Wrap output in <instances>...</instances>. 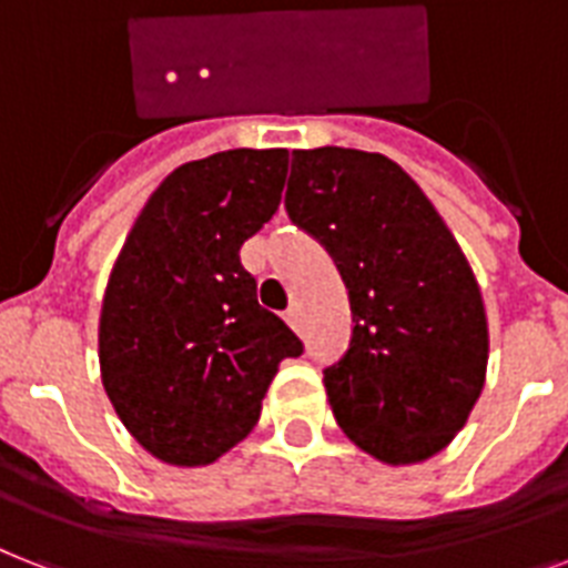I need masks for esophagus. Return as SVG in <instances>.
Here are the masks:
<instances>
[{
  "label": "esophagus",
  "mask_w": 568,
  "mask_h": 568,
  "mask_svg": "<svg viewBox=\"0 0 568 568\" xmlns=\"http://www.w3.org/2000/svg\"><path fill=\"white\" fill-rule=\"evenodd\" d=\"M285 324L292 326L294 332H300V308L297 306H292L288 312H285Z\"/></svg>",
  "instance_id": "34e87169"
}]
</instances>
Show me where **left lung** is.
<instances>
[{
    "label": "left lung",
    "mask_w": 568,
    "mask_h": 568,
    "mask_svg": "<svg viewBox=\"0 0 568 568\" xmlns=\"http://www.w3.org/2000/svg\"><path fill=\"white\" fill-rule=\"evenodd\" d=\"M285 210L329 251L349 292V349L324 371L338 426L382 464L437 455L481 396L490 353L455 236L423 189L371 151H294Z\"/></svg>",
    "instance_id": "1"
}]
</instances>
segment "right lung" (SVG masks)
<instances>
[{"mask_svg": "<svg viewBox=\"0 0 568 568\" xmlns=\"http://www.w3.org/2000/svg\"><path fill=\"white\" fill-rule=\"evenodd\" d=\"M288 151L233 149L174 169L133 221L99 321L101 382L133 440L206 467L251 435L283 358L303 353L260 306L242 244L280 206Z\"/></svg>", "mask_w": 568, "mask_h": 568, "instance_id": "right-lung-1", "label": "right lung"}]
</instances>
